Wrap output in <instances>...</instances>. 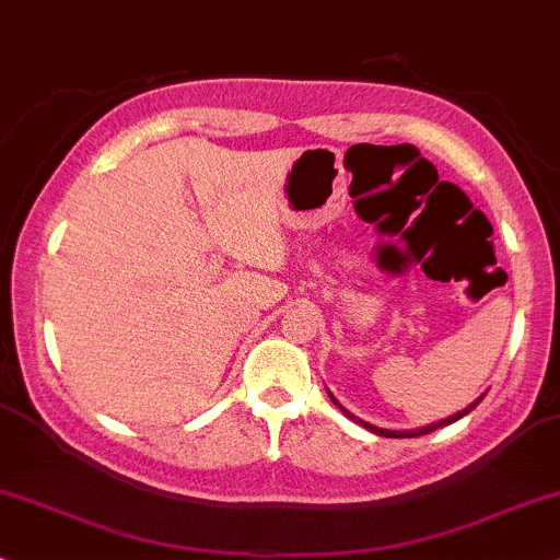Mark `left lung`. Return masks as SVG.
<instances>
[{
  "label": "left lung",
  "instance_id": "obj_1",
  "mask_svg": "<svg viewBox=\"0 0 560 560\" xmlns=\"http://www.w3.org/2000/svg\"><path fill=\"white\" fill-rule=\"evenodd\" d=\"M329 395V399H332V402L340 407V412L342 416H348L350 420H353V423H358V425H363V428H369L371 433H376V436H384V439H416V436H423V433H431V431H436V428H441V425H448V423H454V420H459V418H465L467 412H472L475 407L480 405V399L486 397V392H482V395L475 399V402H470L465 407V410H459V412H454V416H448V418H444V420H439V423H431V425H423V428H412V431H389V428H378V425H374V423H369V420H363V418H358V416H353V412L348 410V407H342L340 402H337V397L332 395V392H327Z\"/></svg>",
  "mask_w": 560,
  "mask_h": 560
}]
</instances>
